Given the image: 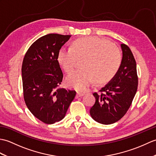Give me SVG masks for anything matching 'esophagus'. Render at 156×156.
<instances>
[{"label":"esophagus","mask_w":156,"mask_h":156,"mask_svg":"<svg viewBox=\"0 0 156 156\" xmlns=\"http://www.w3.org/2000/svg\"><path fill=\"white\" fill-rule=\"evenodd\" d=\"M84 93H80V92H77V94H76V98H78V97H81L82 96H84Z\"/></svg>","instance_id":"1"}]
</instances>
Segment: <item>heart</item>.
<instances>
[{"label":"heart","mask_w":156,"mask_h":156,"mask_svg":"<svg viewBox=\"0 0 156 156\" xmlns=\"http://www.w3.org/2000/svg\"><path fill=\"white\" fill-rule=\"evenodd\" d=\"M82 62V69L68 76L66 83L69 87L82 92L87 90L96 78L98 83L109 81L117 72L121 62L119 49L110 42L98 37L79 39L71 48L62 47L58 51L57 59L67 73L73 71L76 59Z\"/></svg>","instance_id":"b5f03b06"}]
</instances>
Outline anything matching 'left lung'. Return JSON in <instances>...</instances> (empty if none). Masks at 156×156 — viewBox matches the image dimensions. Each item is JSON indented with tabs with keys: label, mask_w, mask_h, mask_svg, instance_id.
I'll list each match as a JSON object with an SVG mask.
<instances>
[{
	"label": "left lung",
	"mask_w": 156,
	"mask_h": 156,
	"mask_svg": "<svg viewBox=\"0 0 156 156\" xmlns=\"http://www.w3.org/2000/svg\"><path fill=\"white\" fill-rule=\"evenodd\" d=\"M122 60L117 72L101 88V94L94 93L95 103L90 114L95 121L112 124L123 117L130 107L137 90L136 62L131 49L122 44Z\"/></svg>",
	"instance_id": "obj_1"
}]
</instances>
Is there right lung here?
<instances>
[{
  "label": "right lung",
  "instance_id": "obj_1",
  "mask_svg": "<svg viewBox=\"0 0 156 156\" xmlns=\"http://www.w3.org/2000/svg\"><path fill=\"white\" fill-rule=\"evenodd\" d=\"M71 35L48 34L29 48L23 61V95L29 110L39 120L53 124L64 118L76 91L60 87L63 73L58 51Z\"/></svg>",
  "mask_w": 156,
  "mask_h": 156
}]
</instances>
